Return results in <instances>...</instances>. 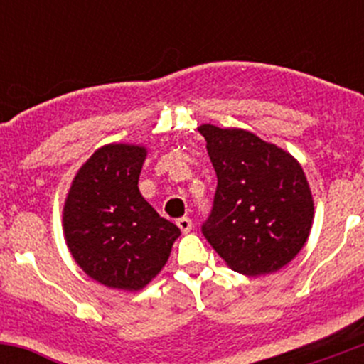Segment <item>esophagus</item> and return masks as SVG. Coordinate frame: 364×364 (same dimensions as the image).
<instances>
[{
    "instance_id": "34e87169",
    "label": "esophagus",
    "mask_w": 364,
    "mask_h": 364,
    "mask_svg": "<svg viewBox=\"0 0 364 364\" xmlns=\"http://www.w3.org/2000/svg\"><path fill=\"white\" fill-rule=\"evenodd\" d=\"M176 223H178V227L181 229V232H185V234L190 232V230H192V225H193L192 220H190L188 216H181V218H178V222Z\"/></svg>"
}]
</instances>
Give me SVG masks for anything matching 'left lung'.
Masks as SVG:
<instances>
[{
	"label": "left lung",
	"mask_w": 364,
	"mask_h": 364,
	"mask_svg": "<svg viewBox=\"0 0 364 364\" xmlns=\"http://www.w3.org/2000/svg\"><path fill=\"white\" fill-rule=\"evenodd\" d=\"M199 132L218 179L204 237L237 273H274L304 247L314 222L303 168L252 132L213 124Z\"/></svg>",
	"instance_id": "1"
}]
</instances>
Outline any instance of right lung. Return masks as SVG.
<instances>
[{
    "instance_id": "right-lung-1",
    "label": "right lung",
    "mask_w": 364,
    "mask_h": 364,
    "mask_svg": "<svg viewBox=\"0 0 364 364\" xmlns=\"http://www.w3.org/2000/svg\"><path fill=\"white\" fill-rule=\"evenodd\" d=\"M141 146L97 149L73 179L63 209L70 253L93 280L139 291L160 273L181 230L139 192Z\"/></svg>"
}]
</instances>
